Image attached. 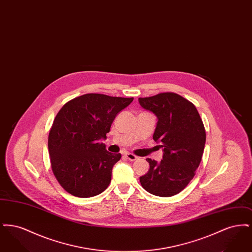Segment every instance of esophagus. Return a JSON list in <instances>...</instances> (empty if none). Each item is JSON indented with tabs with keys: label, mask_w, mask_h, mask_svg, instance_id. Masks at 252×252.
I'll return each mask as SVG.
<instances>
[{
	"label": "esophagus",
	"mask_w": 252,
	"mask_h": 252,
	"mask_svg": "<svg viewBox=\"0 0 252 252\" xmlns=\"http://www.w3.org/2000/svg\"><path fill=\"white\" fill-rule=\"evenodd\" d=\"M125 157H126L128 160H131V161H134V160L138 159V157L133 155L131 153H126V154H125Z\"/></svg>",
	"instance_id": "obj_1"
}]
</instances>
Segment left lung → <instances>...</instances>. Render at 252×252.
Returning <instances> with one entry per match:
<instances>
[{"mask_svg": "<svg viewBox=\"0 0 252 252\" xmlns=\"http://www.w3.org/2000/svg\"><path fill=\"white\" fill-rule=\"evenodd\" d=\"M142 108L156 115L153 139L162 147L160 161L146 158L148 172L140 177L144 190L167 197L181 192L199 166L206 143L203 122L190 101L174 93L139 98Z\"/></svg>", "mask_w": 252, "mask_h": 252, "instance_id": "left-lung-1", "label": "left lung"}]
</instances>
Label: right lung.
Segmentation results:
<instances>
[{
	"instance_id": "right-lung-1",
	"label": "right lung",
	"mask_w": 252,
	"mask_h": 252,
	"mask_svg": "<svg viewBox=\"0 0 252 252\" xmlns=\"http://www.w3.org/2000/svg\"><path fill=\"white\" fill-rule=\"evenodd\" d=\"M133 98L88 94L66 103L49 133L52 170L64 190L77 197L104 192L121 154H112L101 143L116 115Z\"/></svg>"
}]
</instances>
